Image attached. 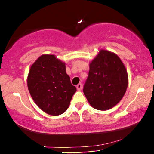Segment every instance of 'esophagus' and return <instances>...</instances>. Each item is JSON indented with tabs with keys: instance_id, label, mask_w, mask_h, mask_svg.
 Wrapping results in <instances>:
<instances>
[{
	"instance_id": "34e87169",
	"label": "esophagus",
	"mask_w": 154,
	"mask_h": 154,
	"mask_svg": "<svg viewBox=\"0 0 154 154\" xmlns=\"http://www.w3.org/2000/svg\"><path fill=\"white\" fill-rule=\"evenodd\" d=\"M82 83H79V84L77 85V91H81V90H82Z\"/></svg>"
}]
</instances>
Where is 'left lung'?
Masks as SVG:
<instances>
[{"instance_id": "1", "label": "left lung", "mask_w": 154, "mask_h": 154, "mask_svg": "<svg viewBox=\"0 0 154 154\" xmlns=\"http://www.w3.org/2000/svg\"><path fill=\"white\" fill-rule=\"evenodd\" d=\"M128 85V72L119 56L100 50L90 63L83 93L92 107L106 111L122 100Z\"/></svg>"}]
</instances>
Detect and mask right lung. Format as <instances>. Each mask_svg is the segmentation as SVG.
<instances>
[{"mask_svg":"<svg viewBox=\"0 0 154 154\" xmlns=\"http://www.w3.org/2000/svg\"><path fill=\"white\" fill-rule=\"evenodd\" d=\"M27 86L37 106L53 116L66 111L77 91L66 74L65 63L50 54L42 55L32 65Z\"/></svg>","mask_w":154,"mask_h":154,"instance_id":"add662e5","label":"right lung"}]
</instances>
